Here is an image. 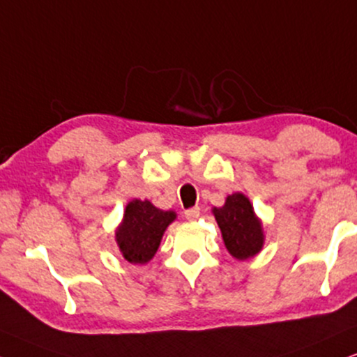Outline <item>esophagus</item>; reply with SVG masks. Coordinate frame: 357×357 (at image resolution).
<instances>
[{"instance_id":"obj_1","label":"esophagus","mask_w":357,"mask_h":357,"mask_svg":"<svg viewBox=\"0 0 357 357\" xmlns=\"http://www.w3.org/2000/svg\"><path fill=\"white\" fill-rule=\"evenodd\" d=\"M199 214H201L199 207H191V209L184 211V215H186V219H189V220L197 219V218H199Z\"/></svg>"}]
</instances>
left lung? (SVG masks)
<instances>
[{"mask_svg":"<svg viewBox=\"0 0 357 357\" xmlns=\"http://www.w3.org/2000/svg\"><path fill=\"white\" fill-rule=\"evenodd\" d=\"M225 247L238 260L259 254L264 245V234L255 218L250 201L241 192L231 194L222 207L214 209Z\"/></svg>","mask_w":357,"mask_h":357,"instance_id":"8db88e82","label":"left lung"}]
</instances>
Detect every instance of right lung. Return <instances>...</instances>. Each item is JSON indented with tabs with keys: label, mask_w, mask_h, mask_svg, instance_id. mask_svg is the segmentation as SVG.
Here are the masks:
<instances>
[{
	"label": "right lung",
	"mask_w": 357,
	"mask_h": 357,
	"mask_svg": "<svg viewBox=\"0 0 357 357\" xmlns=\"http://www.w3.org/2000/svg\"><path fill=\"white\" fill-rule=\"evenodd\" d=\"M173 211L156 209L150 201L135 199L126 206L116 242L130 264H146L160 247L166 227L173 222Z\"/></svg>",
	"instance_id": "obj_1"
}]
</instances>
